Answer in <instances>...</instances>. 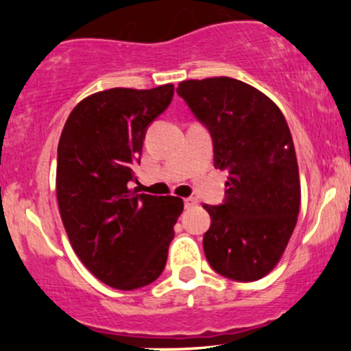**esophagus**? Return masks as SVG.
<instances>
[{"label": "esophagus", "instance_id": "1", "mask_svg": "<svg viewBox=\"0 0 351 351\" xmlns=\"http://www.w3.org/2000/svg\"><path fill=\"white\" fill-rule=\"evenodd\" d=\"M193 206H196V199L193 198V196H189V198H186L184 199V208H193Z\"/></svg>", "mask_w": 351, "mask_h": 351}]
</instances>
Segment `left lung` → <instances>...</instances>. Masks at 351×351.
Wrapping results in <instances>:
<instances>
[{
  "instance_id": "8db88e82",
  "label": "left lung",
  "mask_w": 351,
  "mask_h": 351,
  "mask_svg": "<svg viewBox=\"0 0 351 351\" xmlns=\"http://www.w3.org/2000/svg\"><path fill=\"white\" fill-rule=\"evenodd\" d=\"M176 94L208 128L215 168L229 173L223 203L204 206L208 263L231 280L261 279L279 263L300 209L289 125L271 99L237 79L184 80Z\"/></svg>"
}]
</instances>
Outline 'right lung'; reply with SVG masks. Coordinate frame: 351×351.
Returning a JSON list of instances; mask_svg holds the SVG:
<instances>
[{"mask_svg": "<svg viewBox=\"0 0 351 351\" xmlns=\"http://www.w3.org/2000/svg\"><path fill=\"white\" fill-rule=\"evenodd\" d=\"M173 99V84L150 90L110 88L75 106L58 147V203L79 259L120 291L162 276L183 201L138 195L135 181L145 134Z\"/></svg>", "mask_w": 351, "mask_h": 351, "instance_id": "add662e5", "label": "right lung"}]
</instances>
